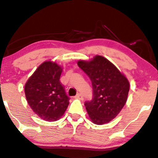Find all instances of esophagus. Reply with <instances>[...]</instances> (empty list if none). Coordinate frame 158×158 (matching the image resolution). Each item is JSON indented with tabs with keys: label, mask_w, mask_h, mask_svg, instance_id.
<instances>
[{
	"label": "esophagus",
	"mask_w": 158,
	"mask_h": 158,
	"mask_svg": "<svg viewBox=\"0 0 158 158\" xmlns=\"http://www.w3.org/2000/svg\"><path fill=\"white\" fill-rule=\"evenodd\" d=\"M75 98H77V99H81V100H82L83 99V97H82V95L81 94H77L76 96H75Z\"/></svg>",
	"instance_id": "34e87169"
}]
</instances>
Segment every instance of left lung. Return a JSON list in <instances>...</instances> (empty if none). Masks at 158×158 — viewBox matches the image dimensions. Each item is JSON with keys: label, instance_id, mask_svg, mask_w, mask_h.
Wrapping results in <instances>:
<instances>
[{"label": "left lung", "instance_id": "8db88e82", "mask_svg": "<svg viewBox=\"0 0 158 158\" xmlns=\"http://www.w3.org/2000/svg\"><path fill=\"white\" fill-rule=\"evenodd\" d=\"M78 66L90 78L93 98L85 103L94 123L103 125L115 118L127 101L129 82L111 62L102 56L90 61L79 60Z\"/></svg>", "mask_w": 158, "mask_h": 158}]
</instances>
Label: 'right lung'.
<instances>
[{"mask_svg": "<svg viewBox=\"0 0 158 158\" xmlns=\"http://www.w3.org/2000/svg\"><path fill=\"white\" fill-rule=\"evenodd\" d=\"M62 68L45 61L37 68L25 85V94L30 107L44 120L56 121L64 115L69 98L60 82Z\"/></svg>", "mask_w": 158, "mask_h": 158, "instance_id": "add662e5", "label": "right lung"}]
</instances>
